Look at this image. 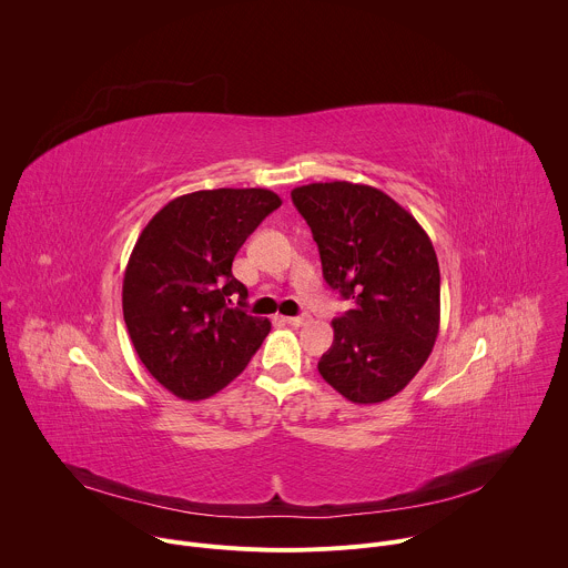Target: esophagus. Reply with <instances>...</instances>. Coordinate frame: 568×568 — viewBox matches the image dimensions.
I'll use <instances>...</instances> for the list:
<instances>
[{"instance_id": "1", "label": "esophagus", "mask_w": 568, "mask_h": 568, "mask_svg": "<svg viewBox=\"0 0 568 568\" xmlns=\"http://www.w3.org/2000/svg\"><path fill=\"white\" fill-rule=\"evenodd\" d=\"M308 315H300V317H282V322L284 324H288V326H304V324H308Z\"/></svg>"}]
</instances>
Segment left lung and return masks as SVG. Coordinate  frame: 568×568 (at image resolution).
Here are the masks:
<instances>
[{
  "instance_id": "1",
  "label": "left lung",
  "mask_w": 568,
  "mask_h": 568,
  "mask_svg": "<svg viewBox=\"0 0 568 568\" xmlns=\"http://www.w3.org/2000/svg\"><path fill=\"white\" fill-rule=\"evenodd\" d=\"M317 242L324 280L355 306L333 322L317 371L353 403L398 394L427 362L440 322L436 251L387 193L346 181L291 191Z\"/></svg>"
}]
</instances>
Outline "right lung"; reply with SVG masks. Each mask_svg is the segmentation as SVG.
<instances>
[{"label":"right lung","mask_w":568,"mask_h":568,"mask_svg":"<svg viewBox=\"0 0 568 568\" xmlns=\"http://www.w3.org/2000/svg\"><path fill=\"white\" fill-rule=\"evenodd\" d=\"M282 204L268 190L174 197L143 229L123 277V317L150 375L185 400L237 377L271 331L233 304L248 291L231 273L244 240Z\"/></svg>","instance_id":"obj_1"}]
</instances>
